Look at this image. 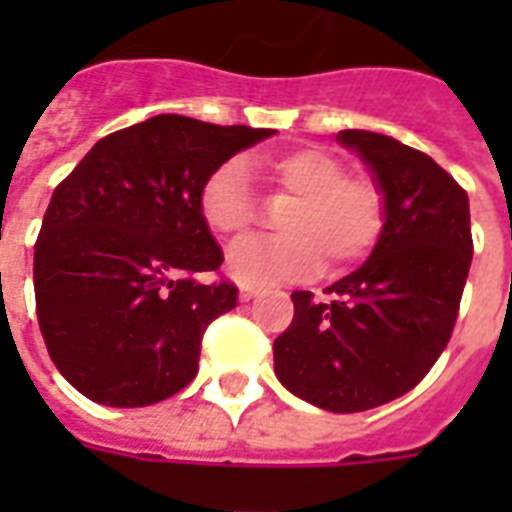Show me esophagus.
Listing matches in <instances>:
<instances>
[{"instance_id":"1","label":"esophagus","mask_w":512,"mask_h":512,"mask_svg":"<svg viewBox=\"0 0 512 512\" xmlns=\"http://www.w3.org/2000/svg\"><path fill=\"white\" fill-rule=\"evenodd\" d=\"M257 295V289L255 287H247V284H241V289H239V300L241 303H249V300H252V297Z\"/></svg>"}]
</instances>
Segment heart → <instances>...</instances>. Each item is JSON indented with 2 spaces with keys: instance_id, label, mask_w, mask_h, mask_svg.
<instances>
[{
  "instance_id": "b5f03b06",
  "label": "heart",
  "mask_w": 512,
  "mask_h": 512,
  "mask_svg": "<svg viewBox=\"0 0 512 512\" xmlns=\"http://www.w3.org/2000/svg\"><path fill=\"white\" fill-rule=\"evenodd\" d=\"M255 164L295 201L279 217L284 236L233 244L225 265L239 284L273 287L308 279L324 265V255L340 268L364 257L377 241L382 193L366 177L345 175L340 159L321 148H295ZM199 212L220 236L247 231L255 199L244 159H225L204 177Z\"/></svg>"
}]
</instances>
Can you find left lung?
Wrapping results in <instances>:
<instances>
[{"label":"left lung","instance_id":"8db88e82","mask_svg":"<svg viewBox=\"0 0 512 512\" xmlns=\"http://www.w3.org/2000/svg\"><path fill=\"white\" fill-rule=\"evenodd\" d=\"M382 193V231L358 271L327 289L292 292L295 319L273 340V369L289 393L335 414L404 396L452 337L473 260L468 193L428 154L396 138L342 130Z\"/></svg>","mask_w":512,"mask_h":512}]
</instances>
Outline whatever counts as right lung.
<instances>
[{
  "instance_id": "add662e5",
  "label": "right lung",
  "mask_w": 512,
  "mask_h": 512,
  "mask_svg": "<svg viewBox=\"0 0 512 512\" xmlns=\"http://www.w3.org/2000/svg\"><path fill=\"white\" fill-rule=\"evenodd\" d=\"M271 135L159 114L98 140L55 188L34 247L36 316L82 396L151 406L196 377L204 329L239 297L201 281L223 263L201 183Z\"/></svg>"
}]
</instances>
